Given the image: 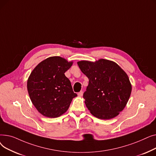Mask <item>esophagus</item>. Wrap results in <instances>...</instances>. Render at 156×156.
<instances>
[{
  "label": "esophagus",
  "instance_id": "obj_1",
  "mask_svg": "<svg viewBox=\"0 0 156 156\" xmlns=\"http://www.w3.org/2000/svg\"><path fill=\"white\" fill-rule=\"evenodd\" d=\"M78 96H82L83 95V91H80V92L78 93Z\"/></svg>",
  "mask_w": 156,
  "mask_h": 156
}]
</instances>
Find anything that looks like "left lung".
<instances>
[{
  "label": "left lung",
  "mask_w": 156,
  "mask_h": 156,
  "mask_svg": "<svg viewBox=\"0 0 156 156\" xmlns=\"http://www.w3.org/2000/svg\"><path fill=\"white\" fill-rule=\"evenodd\" d=\"M88 80L83 94L87 108L99 119H109L118 116L126 106L132 92L126 73L113 61L100 59L95 62H77Z\"/></svg>",
  "instance_id": "8db88e82"
}]
</instances>
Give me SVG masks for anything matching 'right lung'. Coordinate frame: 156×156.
Wrapping results in <instances>:
<instances>
[{
	"label": "right lung",
	"instance_id": "add662e5",
	"mask_svg": "<svg viewBox=\"0 0 156 156\" xmlns=\"http://www.w3.org/2000/svg\"><path fill=\"white\" fill-rule=\"evenodd\" d=\"M72 64L73 62L54 56L39 63L31 73L27 82L28 92L33 104L44 116H60L77 96L64 75Z\"/></svg>",
	"mask_w": 156,
	"mask_h": 156
}]
</instances>
